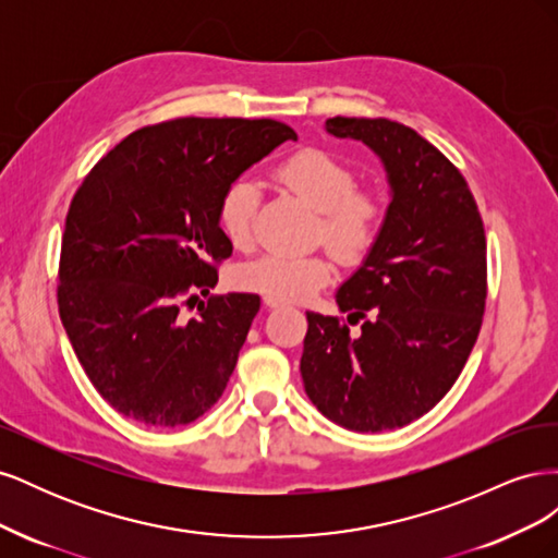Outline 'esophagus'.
Returning <instances> with one entry per match:
<instances>
[{
    "instance_id": "esophagus-1",
    "label": "esophagus",
    "mask_w": 558,
    "mask_h": 558,
    "mask_svg": "<svg viewBox=\"0 0 558 558\" xmlns=\"http://www.w3.org/2000/svg\"><path fill=\"white\" fill-rule=\"evenodd\" d=\"M263 302H265L267 310H279V307H283V300H277V298H263Z\"/></svg>"
}]
</instances>
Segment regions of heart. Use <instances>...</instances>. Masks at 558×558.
<instances>
[{
  "mask_svg": "<svg viewBox=\"0 0 558 558\" xmlns=\"http://www.w3.org/2000/svg\"><path fill=\"white\" fill-rule=\"evenodd\" d=\"M277 179L320 211L318 238L342 260H361L375 244L381 205L373 193L356 191V174L347 162L320 148H302L277 167ZM258 199V183L251 177L234 179L221 195L218 226L232 246L251 244ZM330 279L332 260L326 253H267L244 263L234 275L240 289L283 302L307 300Z\"/></svg>",
  "mask_w": 558,
  "mask_h": 558,
  "instance_id": "obj_1",
  "label": "heart"
}]
</instances>
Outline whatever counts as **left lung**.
<instances>
[{"instance_id":"8db88e82","label":"left lung","mask_w":558,"mask_h":558,"mask_svg":"<svg viewBox=\"0 0 558 558\" xmlns=\"http://www.w3.org/2000/svg\"><path fill=\"white\" fill-rule=\"evenodd\" d=\"M381 160L391 202L361 267L335 293L344 320L307 312L300 373L316 410L356 433L412 424L440 402L477 342L486 240L461 172L412 128L328 118Z\"/></svg>"}]
</instances>
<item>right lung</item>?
<instances>
[{
	"label": "right lung",
	"mask_w": 558,
	"mask_h": 558,
	"mask_svg": "<svg viewBox=\"0 0 558 558\" xmlns=\"http://www.w3.org/2000/svg\"><path fill=\"white\" fill-rule=\"evenodd\" d=\"M293 128L260 118H177L132 132L83 179L66 214L58 307L88 379L116 412L179 428L211 410L260 298L209 295L232 244L228 185Z\"/></svg>",
	"instance_id": "1"
}]
</instances>
